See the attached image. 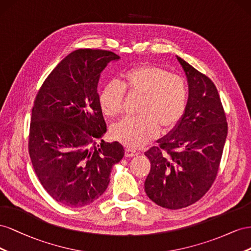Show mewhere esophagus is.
<instances>
[{
	"label": "esophagus",
	"instance_id": "obj_1",
	"mask_svg": "<svg viewBox=\"0 0 251 251\" xmlns=\"http://www.w3.org/2000/svg\"><path fill=\"white\" fill-rule=\"evenodd\" d=\"M138 154H139V152L135 151V150H133L131 148L125 149V156H127V157H133V156H137Z\"/></svg>",
	"mask_w": 251,
	"mask_h": 251
}]
</instances>
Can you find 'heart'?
<instances>
[{"instance_id": "heart-1", "label": "heart", "mask_w": 251, "mask_h": 251, "mask_svg": "<svg viewBox=\"0 0 251 251\" xmlns=\"http://www.w3.org/2000/svg\"><path fill=\"white\" fill-rule=\"evenodd\" d=\"M125 91L142 96L138 118L124 119L112 128L114 139L130 148H140L152 140L157 130L175 128L184 116L188 89L184 78L152 64L135 66L123 75L122 83L109 82L100 94L105 116L116 118L122 112Z\"/></svg>"}]
</instances>
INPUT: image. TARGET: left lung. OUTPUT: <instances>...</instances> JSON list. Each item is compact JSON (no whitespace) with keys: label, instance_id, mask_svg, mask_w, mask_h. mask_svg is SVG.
Returning <instances> with one entry per match:
<instances>
[{"label":"left lung","instance_id":"1","mask_svg":"<svg viewBox=\"0 0 251 251\" xmlns=\"http://www.w3.org/2000/svg\"><path fill=\"white\" fill-rule=\"evenodd\" d=\"M188 81L184 116L165 137L145 152L150 173L145 191L164 208L180 209L198 202L218 176L228 125L216 85L176 56Z\"/></svg>","mask_w":251,"mask_h":251}]
</instances>
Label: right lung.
<instances>
[{
	"instance_id": "obj_1",
	"label": "right lung",
	"mask_w": 251,
	"mask_h": 251,
	"mask_svg": "<svg viewBox=\"0 0 251 251\" xmlns=\"http://www.w3.org/2000/svg\"><path fill=\"white\" fill-rule=\"evenodd\" d=\"M120 56L109 50L77 49L49 74L34 100L28 149L44 189L56 202L82 207L101 197L114 164L124 156L119 142L105 143L106 123L98 84Z\"/></svg>"
}]
</instances>
